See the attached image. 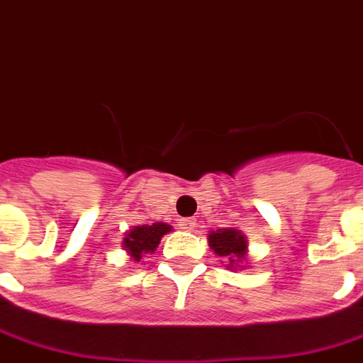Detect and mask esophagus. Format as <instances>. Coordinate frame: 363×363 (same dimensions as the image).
<instances>
[{
	"label": "esophagus",
	"instance_id": "1",
	"mask_svg": "<svg viewBox=\"0 0 363 363\" xmlns=\"http://www.w3.org/2000/svg\"><path fill=\"white\" fill-rule=\"evenodd\" d=\"M179 225H181V229H184V231H194V229L197 228V220L196 218H184V220L179 222Z\"/></svg>",
	"mask_w": 363,
	"mask_h": 363
}]
</instances>
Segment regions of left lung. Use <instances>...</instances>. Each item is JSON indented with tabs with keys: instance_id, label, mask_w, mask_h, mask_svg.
<instances>
[{
	"instance_id": "8db88e82",
	"label": "left lung",
	"mask_w": 363,
	"mask_h": 363,
	"mask_svg": "<svg viewBox=\"0 0 363 363\" xmlns=\"http://www.w3.org/2000/svg\"><path fill=\"white\" fill-rule=\"evenodd\" d=\"M208 246L218 257H222L228 270L248 268V237L240 229L225 228L208 233Z\"/></svg>"
}]
</instances>
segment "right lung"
I'll use <instances>...</instances> for the list:
<instances>
[{"label": "right lung", "mask_w": 363, "mask_h": 363, "mask_svg": "<svg viewBox=\"0 0 363 363\" xmlns=\"http://www.w3.org/2000/svg\"><path fill=\"white\" fill-rule=\"evenodd\" d=\"M169 231H173V228L164 222H155L152 225H134L125 233L123 250L134 263H143L141 259L149 253H155L162 237Z\"/></svg>", "instance_id": "add662e5"}]
</instances>
